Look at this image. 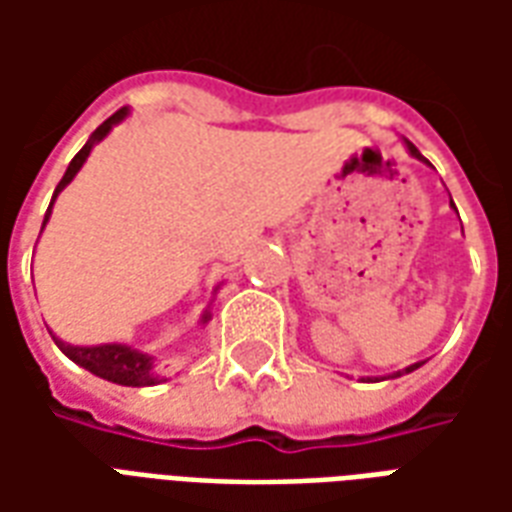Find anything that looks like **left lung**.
I'll use <instances>...</instances> for the list:
<instances>
[{
    "instance_id": "left-lung-1",
    "label": "left lung",
    "mask_w": 512,
    "mask_h": 512,
    "mask_svg": "<svg viewBox=\"0 0 512 512\" xmlns=\"http://www.w3.org/2000/svg\"><path fill=\"white\" fill-rule=\"evenodd\" d=\"M406 147H408V153H411V156L419 158V161H425V156H422V153H419L417 147L411 145V142H406ZM428 164H430V161H428ZM450 202H452V200H450ZM419 365H422V362H414V365H408L406 370H397V373H392V376H389V378H400V376H406V373H411V370H417Z\"/></svg>"
}]
</instances>
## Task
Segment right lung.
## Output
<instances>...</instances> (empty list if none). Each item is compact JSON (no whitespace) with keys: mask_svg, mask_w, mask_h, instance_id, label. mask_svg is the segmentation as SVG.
Wrapping results in <instances>:
<instances>
[{"mask_svg":"<svg viewBox=\"0 0 512 512\" xmlns=\"http://www.w3.org/2000/svg\"><path fill=\"white\" fill-rule=\"evenodd\" d=\"M128 115V109L123 106V109H117L115 115L109 117V120H104L101 126L95 128L93 136L87 139V145L73 156V161L68 164V169H65V175H62V180L57 183V189H54V197H51V205H54V200H57V194H60L68 183H71L73 178H76V172L82 169V164L87 161V156H90V150H93L95 142H101L109 131H112V126L115 123H120L123 117ZM51 205L49 211H46V219H43V227H46V222H49L51 216ZM208 321V312L202 315V323ZM54 343H57V348H60L62 354L68 356V359H73L76 365L84 367V370H90L93 376L98 378H106V381H112V384H120V386H153V384H161L164 378L156 376V370H153V356L142 354V351H134V348H128V345H93V348H82V345H68L62 343V340H57L54 337Z\"/></svg>","mask_w":512,"mask_h":512,"instance_id":"1","label":"right lung"}]
</instances>
